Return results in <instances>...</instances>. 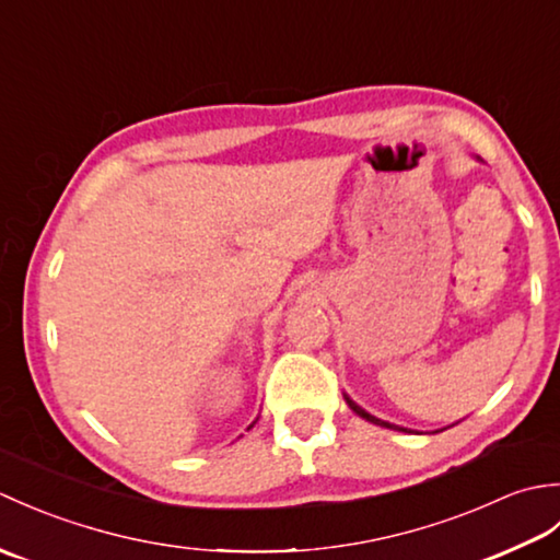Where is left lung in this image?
Here are the masks:
<instances>
[{
  "mask_svg": "<svg viewBox=\"0 0 560 560\" xmlns=\"http://www.w3.org/2000/svg\"><path fill=\"white\" fill-rule=\"evenodd\" d=\"M347 401H349V407L355 411V413H359V416H363V419L365 421H373V423H377V425H387V428H395V425H389V423H385V421H380V419H375V416H371V413H368V411H363L361 407H359V404H353L349 397H347Z\"/></svg>",
  "mask_w": 560,
  "mask_h": 560,
  "instance_id": "8db88e82",
  "label": "left lung"
}]
</instances>
